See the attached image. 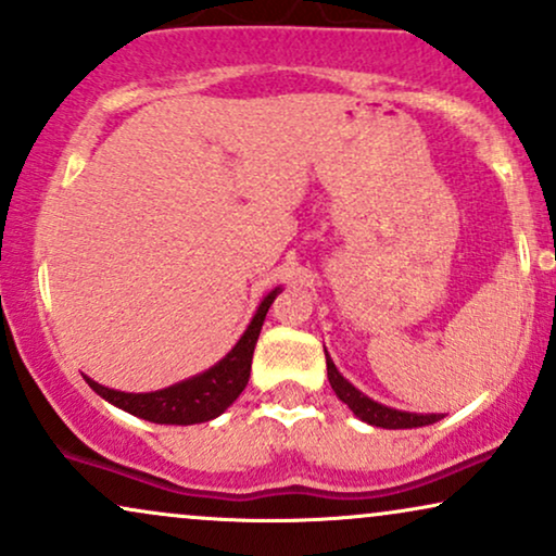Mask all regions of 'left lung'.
Masks as SVG:
<instances>
[{"mask_svg":"<svg viewBox=\"0 0 556 556\" xmlns=\"http://www.w3.org/2000/svg\"><path fill=\"white\" fill-rule=\"evenodd\" d=\"M327 355V351H325ZM327 376H330V383L334 389V394L340 396L348 407L353 409L355 415L361 417L363 422L376 425V428H389V430H400V428H422V425H433L441 420L443 415H417V413H402V409H392L383 407V404L368 400L366 394H361L358 389L353 387L351 381L342 379L334 363L327 355Z\"/></svg>","mask_w":556,"mask_h":556,"instance_id":"obj_1","label":"left lung"}]
</instances>
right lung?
<instances>
[{
    "label": "right lung",
    "mask_w": 556,
    "mask_h": 556,
    "mask_svg": "<svg viewBox=\"0 0 556 556\" xmlns=\"http://www.w3.org/2000/svg\"><path fill=\"white\" fill-rule=\"evenodd\" d=\"M280 289L270 291L260 304L255 317H252L250 327L242 334V340L231 348V353L224 361H218L214 368L193 379L175 383V387L160 389L152 394H128V392H115V389L102 387V383L87 379L89 387L98 392L102 400H108L115 407L126 409L136 417H143L149 422L160 425H195L214 420L229 407L231 402L242 394V389L250 381V366H252V353H255V342L263 330L265 314L270 309V304L276 301Z\"/></svg>",
    "instance_id": "add662e5"
}]
</instances>
